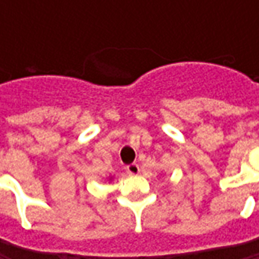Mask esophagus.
I'll return each mask as SVG.
<instances>
[{
	"instance_id": "1",
	"label": "esophagus",
	"mask_w": 259,
	"mask_h": 259,
	"mask_svg": "<svg viewBox=\"0 0 259 259\" xmlns=\"http://www.w3.org/2000/svg\"><path fill=\"white\" fill-rule=\"evenodd\" d=\"M140 165L138 164H130L126 165V173L131 174V176H137V174H140Z\"/></svg>"
}]
</instances>
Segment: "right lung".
<instances>
[{"mask_svg":"<svg viewBox=\"0 0 259 259\" xmlns=\"http://www.w3.org/2000/svg\"><path fill=\"white\" fill-rule=\"evenodd\" d=\"M109 180H112V177H109Z\"/></svg>","mask_w":259,"mask_h":259,"instance_id":"1","label":"right lung"}]
</instances>
